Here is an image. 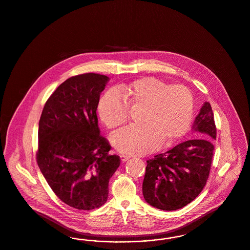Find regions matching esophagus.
Segmentation results:
<instances>
[{
    "label": "esophagus",
    "instance_id": "obj_1",
    "mask_svg": "<svg viewBox=\"0 0 250 250\" xmlns=\"http://www.w3.org/2000/svg\"><path fill=\"white\" fill-rule=\"evenodd\" d=\"M120 158H121V161H122V162H125V161H127L128 159H130V156H128V155H120Z\"/></svg>",
    "mask_w": 250,
    "mask_h": 250
}]
</instances>
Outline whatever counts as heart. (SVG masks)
Masks as SVG:
<instances>
[{
    "instance_id": "obj_1",
    "label": "heart",
    "mask_w": 250,
    "mask_h": 250,
    "mask_svg": "<svg viewBox=\"0 0 250 250\" xmlns=\"http://www.w3.org/2000/svg\"><path fill=\"white\" fill-rule=\"evenodd\" d=\"M109 90L97 106L99 119L111 129L128 119L129 106L143 107L140 125H130L111 136L113 147L124 155H142L160 144L176 143L188 130L194 114V97L184 85H170L147 77Z\"/></svg>"
}]
</instances>
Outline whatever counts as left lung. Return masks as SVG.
<instances>
[{
    "mask_svg": "<svg viewBox=\"0 0 250 250\" xmlns=\"http://www.w3.org/2000/svg\"><path fill=\"white\" fill-rule=\"evenodd\" d=\"M195 138L147 160L143 197L150 205L173 211L190 203L202 192L209 177L216 138L214 113L209 102L196 117Z\"/></svg>",
    "mask_w": 250,
    "mask_h": 250,
    "instance_id": "1",
    "label": "left lung"
}]
</instances>
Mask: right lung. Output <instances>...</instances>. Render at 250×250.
Here are the masks:
<instances>
[{"mask_svg":"<svg viewBox=\"0 0 250 250\" xmlns=\"http://www.w3.org/2000/svg\"><path fill=\"white\" fill-rule=\"evenodd\" d=\"M107 76H74L48 97L38 128L36 161L60 200L78 210L107 202L108 181L121 163L100 135L96 108Z\"/></svg>","mask_w":250,"mask_h":250,"instance_id":"1","label":"right lung"}]
</instances>
